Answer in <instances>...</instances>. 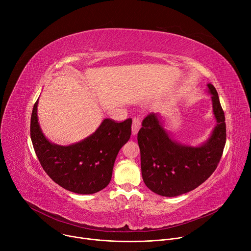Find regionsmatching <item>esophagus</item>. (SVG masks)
Listing matches in <instances>:
<instances>
[{
    "label": "esophagus",
    "instance_id": "34e87169",
    "mask_svg": "<svg viewBox=\"0 0 251 251\" xmlns=\"http://www.w3.org/2000/svg\"><path fill=\"white\" fill-rule=\"evenodd\" d=\"M140 127H141V122H140V120H139L138 118H136V117L133 118V122H132V134H133V135H136V134L138 133Z\"/></svg>",
    "mask_w": 251,
    "mask_h": 251
}]
</instances>
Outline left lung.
I'll use <instances>...</instances> for the list:
<instances>
[{
    "mask_svg": "<svg viewBox=\"0 0 251 251\" xmlns=\"http://www.w3.org/2000/svg\"><path fill=\"white\" fill-rule=\"evenodd\" d=\"M207 87L218 124L203 145L186 146L172 140L158 114L150 113L142 122L137 137L142 177L155 194L176 197L191 192L207 180L221 161L226 140L225 112L217 89L210 83Z\"/></svg>",
    "mask_w": 251,
    "mask_h": 251,
    "instance_id": "8db88e82",
    "label": "left lung"
}]
</instances>
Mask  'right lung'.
Wrapping results in <instances>:
<instances>
[{"instance_id": "1", "label": "right lung", "mask_w": 251, "mask_h": 251, "mask_svg": "<svg viewBox=\"0 0 251 251\" xmlns=\"http://www.w3.org/2000/svg\"><path fill=\"white\" fill-rule=\"evenodd\" d=\"M38 103L30 117V138L38 159L51 180L63 189L81 195L97 193L110 183L119 150L130 139L132 119H104L84 140L69 146L50 143L38 122Z\"/></svg>"}]
</instances>
